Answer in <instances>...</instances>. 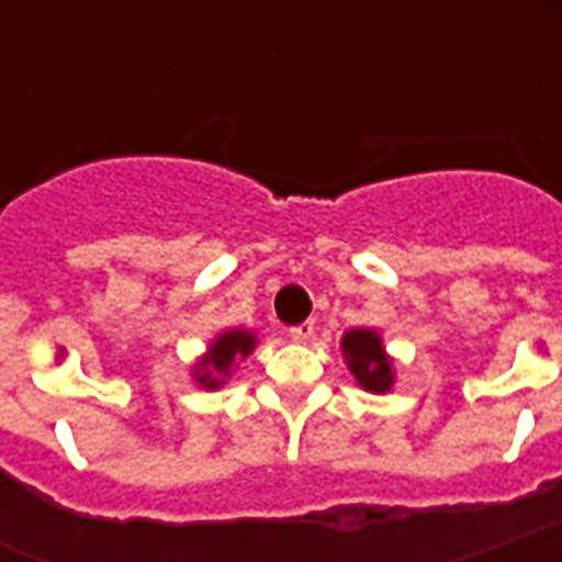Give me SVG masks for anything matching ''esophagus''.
I'll list each match as a JSON object with an SVG mask.
<instances>
[{
  "label": "esophagus",
  "mask_w": 562,
  "mask_h": 562,
  "mask_svg": "<svg viewBox=\"0 0 562 562\" xmlns=\"http://www.w3.org/2000/svg\"><path fill=\"white\" fill-rule=\"evenodd\" d=\"M289 335H291V338H294V341H308V338L315 335V324H312V321H306V324L291 326Z\"/></svg>",
  "instance_id": "esophagus-1"
}]
</instances>
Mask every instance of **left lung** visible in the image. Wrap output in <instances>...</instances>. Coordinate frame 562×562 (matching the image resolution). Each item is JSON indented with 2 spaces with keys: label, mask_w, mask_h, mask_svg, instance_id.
I'll return each instance as SVG.
<instances>
[{
  "label": "left lung",
  "mask_w": 562,
  "mask_h": 562,
  "mask_svg": "<svg viewBox=\"0 0 562 562\" xmlns=\"http://www.w3.org/2000/svg\"><path fill=\"white\" fill-rule=\"evenodd\" d=\"M341 347L344 356H347V364H350L352 375L359 379L361 387H368L373 393H384L391 387V361L384 359L379 335L370 333V329H352V333L344 335Z\"/></svg>",
  "instance_id": "1"
}]
</instances>
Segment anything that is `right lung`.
Returning a JSON list of instances; mask_svg holds the SVG:
<instances>
[{
	"label": "right lung",
	"mask_w": 562,
	"mask_h": 562,
	"mask_svg": "<svg viewBox=\"0 0 562 562\" xmlns=\"http://www.w3.org/2000/svg\"><path fill=\"white\" fill-rule=\"evenodd\" d=\"M256 338L250 333H241V329H233V333H224L218 335V341L212 344L210 347V356L198 364V382L203 384V387H218V384H224L218 379L221 373H227L229 364H233V359L236 356H241L245 359L247 352L254 350Z\"/></svg>",
	"instance_id": "obj_1"
}]
</instances>
